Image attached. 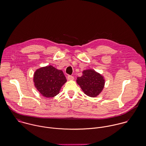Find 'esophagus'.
Segmentation results:
<instances>
[{"mask_svg": "<svg viewBox=\"0 0 146 146\" xmlns=\"http://www.w3.org/2000/svg\"><path fill=\"white\" fill-rule=\"evenodd\" d=\"M67 79H68V80H74V76H71V75H68V76H67Z\"/></svg>", "mask_w": 146, "mask_h": 146, "instance_id": "1", "label": "esophagus"}]
</instances>
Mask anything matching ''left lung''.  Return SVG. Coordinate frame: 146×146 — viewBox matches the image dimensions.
I'll list each match as a JSON object with an SVG mask.
<instances>
[{
	"label": "left lung",
	"instance_id": "8db88e82",
	"mask_svg": "<svg viewBox=\"0 0 146 146\" xmlns=\"http://www.w3.org/2000/svg\"><path fill=\"white\" fill-rule=\"evenodd\" d=\"M82 74V76L77 78V84L88 96L97 97L104 89L105 83L104 76L94 69L85 70Z\"/></svg>",
	"mask_w": 146,
	"mask_h": 146
}]
</instances>
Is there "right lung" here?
<instances>
[{
    "instance_id": "obj_1",
    "label": "right lung",
    "mask_w": 146,
    "mask_h": 146,
    "mask_svg": "<svg viewBox=\"0 0 146 146\" xmlns=\"http://www.w3.org/2000/svg\"><path fill=\"white\" fill-rule=\"evenodd\" d=\"M66 82L63 71L51 65L37 69L33 75L35 87L41 95L47 98L55 97L59 94Z\"/></svg>"
}]
</instances>
